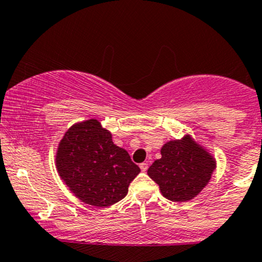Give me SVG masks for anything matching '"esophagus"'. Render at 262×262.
Masks as SVG:
<instances>
[{
	"instance_id": "esophagus-1",
	"label": "esophagus",
	"mask_w": 262,
	"mask_h": 262,
	"mask_svg": "<svg viewBox=\"0 0 262 262\" xmlns=\"http://www.w3.org/2000/svg\"><path fill=\"white\" fill-rule=\"evenodd\" d=\"M139 166H140V170L143 171V172H145V171L149 169V165H148V162H143V164H140Z\"/></svg>"
}]
</instances>
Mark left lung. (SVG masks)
I'll return each instance as SVG.
<instances>
[{
  "label": "left lung",
  "mask_w": 262,
  "mask_h": 262,
  "mask_svg": "<svg viewBox=\"0 0 262 262\" xmlns=\"http://www.w3.org/2000/svg\"><path fill=\"white\" fill-rule=\"evenodd\" d=\"M215 169L213 156L189 137L172 140L161 148V159L149 167L162 196L173 202L192 200L204 188Z\"/></svg>",
  "instance_id": "obj_1"
}]
</instances>
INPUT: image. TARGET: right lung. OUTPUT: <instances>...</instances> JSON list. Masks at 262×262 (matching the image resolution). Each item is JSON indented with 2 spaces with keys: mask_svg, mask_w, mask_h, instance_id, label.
Listing matches in <instances>:
<instances>
[{
  "mask_svg": "<svg viewBox=\"0 0 262 262\" xmlns=\"http://www.w3.org/2000/svg\"><path fill=\"white\" fill-rule=\"evenodd\" d=\"M56 169L75 196L96 207L123 200L140 172L97 119L77 123L66 132L56 152Z\"/></svg>",
  "mask_w": 262,
  "mask_h": 262,
  "instance_id": "add662e5",
  "label": "right lung"
}]
</instances>
